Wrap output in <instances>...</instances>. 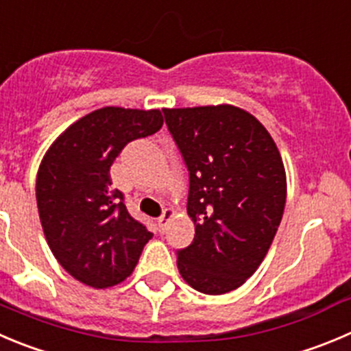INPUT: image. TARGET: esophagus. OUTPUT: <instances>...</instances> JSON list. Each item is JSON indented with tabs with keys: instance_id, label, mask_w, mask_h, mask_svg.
Returning a JSON list of instances; mask_svg holds the SVG:
<instances>
[{
	"instance_id": "obj_1",
	"label": "esophagus",
	"mask_w": 351,
	"mask_h": 351,
	"mask_svg": "<svg viewBox=\"0 0 351 351\" xmlns=\"http://www.w3.org/2000/svg\"><path fill=\"white\" fill-rule=\"evenodd\" d=\"M173 215H176V210H173V208H165V210H163L162 215L158 217V229H160V232L165 231L167 223L170 222V219H172Z\"/></svg>"
}]
</instances>
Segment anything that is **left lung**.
Wrapping results in <instances>:
<instances>
[{"label":"left lung","mask_w":351,"mask_h":351,"mask_svg":"<svg viewBox=\"0 0 351 351\" xmlns=\"http://www.w3.org/2000/svg\"><path fill=\"white\" fill-rule=\"evenodd\" d=\"M163 113L189 170L195 223L178 269L196 291L223 295L245 285L272 245L286 205L285 163L269 131L238 106Z\"/></svg>","instance_id":"1"}]
</instances>
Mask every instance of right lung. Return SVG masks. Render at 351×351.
I'll return each instance as SVG.
<instances>
[{
	"label": "right lung",
	"instance_id": "right-lung-1",
	"mask_svg": "<svg viewBox=\"0 0 351 351\" xmlns=\"http://www.w3.org/2000/svg\"><path fill=\"white\" fill-rule=\"evenodd\" d=\"M162 125L160 110L105 106L66 128L43 156L36 179L43 231L60 265L82 285L122 282L152 239L110 188V167L128 143Z\"/></svg>",
	"mask_w": 351,
	"mask_h": 351
}]
</instances>
